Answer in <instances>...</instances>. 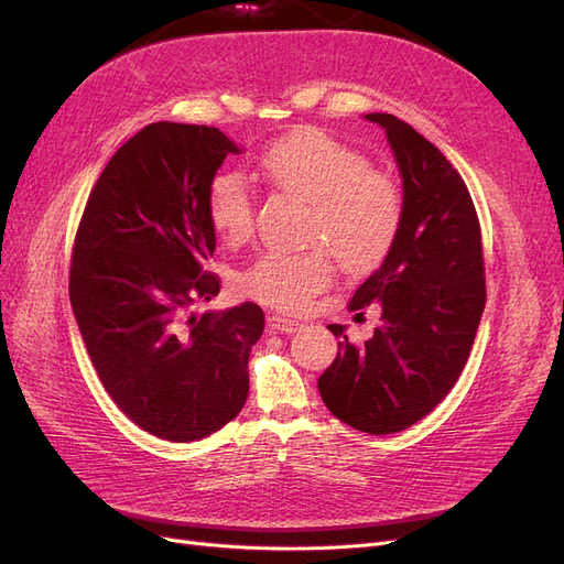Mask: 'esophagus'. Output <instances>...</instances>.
I'll use <instances>...</instances> for the list:
<instances>
[{
  "mask_svg": "<svg viewBox=\"0 0 564 564\" xmlns=\"http://www.w3.org/2000/svg\"><path fill=\"white\" fill-rule=\"evenodd\" d=\"M268 327L272 332H284V334H292V332H299L303 324L299 319H292V317H284V315H270L268 317Z\"/></svg>",
  "mask_w": 564,
  "mask_h": 564,
  "instance_id": "1",
  "label": "esophagus"
}]
</instances>
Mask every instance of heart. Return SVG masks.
Segmentation results:
<instances>
[{"instance_id": "obj_1", "label": "heart", "mask_w": 564, "mask_h": 564, "mask_svg": "<svg viewBox=\"0 0 564 564\" xmlns=\"http://www.w3.org/2000/svg\"><path fill=\"white\" fill-rule=\"evenodd\" d=\"M256 166L275 191L311 204L308 242L319 245L259 256L240 278L245 296L299 313L334 280V256L346 270L367 272L395 247L404 193L390 174L371 169L360 150L319 129H296L272 141ZM207 214L226 242H247L253 232V202L245 181L235 174L212 178Z\"/></svg>"}]
</instances>
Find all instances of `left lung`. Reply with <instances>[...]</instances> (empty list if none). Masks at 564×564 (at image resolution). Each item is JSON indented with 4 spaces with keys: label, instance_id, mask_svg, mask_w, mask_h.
Wrapping results in <instances>:
<instances>
[{
    "label": "left lung",
    "instance_id": "8db88e82",
    "mask_svg": "<svg viewBox=\"0 0 564 564\" xmlns=\"http://www.w3.org/2000/svg\"><path fill=\"white\" fill-rule=\"evenodd\" d=\"M365 117L386 129L395 152L404 220L395 247L348 305L381 303V324L365 346L329 324L344 340L317 388L338 421L390 435L431 414L464 371L485 311V259L475 204L452 162L395 115Z\"/></svg>",
    "mask_w": 564,
    "mask_h": 564
}]
</instances>
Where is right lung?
<instances>
[{"instance_id": "1", "label": "right lung", "mask_w": 564, "mask_h": 564, "mask_svg": "<svg viewBox=\"0 0 564 564\" xmlns=\"http://www.w3.org/2000/svg\"><path fill=\"white\" fill-rule=\"evenodd\" d=\"M237 152L216 127L148 124L106 164L75 235L70 303L98 379L139 429L169 442L220 431L249 395L263 311L193 313L220 292L207 268V191Z\"/></svg>"}]
</instances>
